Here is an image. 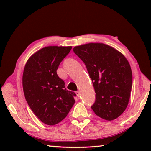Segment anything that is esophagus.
Masks as SVG:
<instances>
[{
  "label": "esophagus",
  "mask_w": 151,
  "mask_h": 151,
  "mask_svg": "<svg viewBox=\"0 0 151 151\" xmlns=\"http://www.w3.org/2000/svg\"><path fill=\"white\" fill-rule=\"evenodd\" d=\"M76 95H77V97H81V91H76Z\"/></svg>",
  "instance_id": "1"
}]
</instances>
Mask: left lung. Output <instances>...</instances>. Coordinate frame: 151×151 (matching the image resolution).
Listing matches in <instances>:
<instances>
[{"label":"left lung","instance_id":"obj_1","mask_svg":"<svg viewBox=\"0 0 151 151\" xmlns=\"http://www.w3.org/2000/svg\"><path fill=\"white\" fill-rule=\"evenodd\" d=\"M73 51L85 63L96 93L92 110L107 121L117 119L129 104L132 73L129 61L114 48L102 43L76 46Z\"/></svg>","mask_w":151,"mask_h":151}]
</instances>
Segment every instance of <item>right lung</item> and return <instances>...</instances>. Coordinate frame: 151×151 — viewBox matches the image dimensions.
I'll return each mask as SVG.
<instances>
[{"label":"right lung","mask_w":151,"mask_h":151,"mask_svg":"<svg viewBox=\"0 0 151 151\" xmlns=\"http://www.w3.org/2000/svg\"><path fill=\"white\" fill-rule=\"evenodd\" d=\"M71 49V46L42 48L28 58L24 68L22 88L27 103L41 121L50 126L65 119L75 102L76 94L67 90L56 73Z\"/></svg>","instance_id":"add662e5"}]
</instances>
